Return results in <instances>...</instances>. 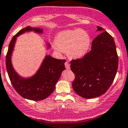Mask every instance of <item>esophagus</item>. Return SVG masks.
I'll list each match as a JSON object with an SVG mask.
<instances>
[{
    "mask_svg": "<svg viewBox=\"0 0 128 128\" xmlns=\"http://www.w3.org/2000/svg\"><path fill=\"white\" fill-rule=\"evenodd\" d=\"M65 68H66L67 70H69V69L70 68V63H69L68 62H65Z\"/></svg>",
    "mask_w": 128,
    "mask_h": 128,
    "instance_id": "1",
    "label": "esophagus"
}]
</instances>
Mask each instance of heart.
<instances>
[{"label": "heart", "instance_id": "1", "mask_svg": "<svg viewBox=\"0 0 128 128\" xmlns=\"http://www.w3.org/2000/svg\"><path fill=\"white\" fill-rule=\"evenodd\" d=\"M90 45V36L81 29L61 31L55 38V46L57 49L66 53L71 59L83 58L89 51Z\"/></svg>", "mask_w": 128, "mask_h": 128}]
</instances>
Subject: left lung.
I'll list each match as a JSON object with an SVG mask.
<instances>
[{"mask_svg": "<svg viewBox=\"0 0 128 128\" xmlns=\"http://www.w3.org/2000/svg\"><path fill=\"white\" fill-rule=\"evenodd\" d=\"M93 40L92 48L84 58L71 61L70 68L75 75L73 89L80 97L92 98L106 92L111 86L118 68V56L113 38L102 28Z\"/></svg>", "mask_w": 128, "mask_h": 128, "instance_id": "left-lung-1", "label": "left lung"}]
</instances>
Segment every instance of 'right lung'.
<instances>
[{"instance_id":"right-lung-1","label":"right lung","mask_w":128,"mask_h":128,"mask_svg":"<svg viewBox=\"0 0 128 128\" xmlns=\"http://www.w3.org/2000/svg\"><path fill=\"white\" fill-rule=\"evenodd\" d=\"M42 34L43 29L26 27L19 31L10 41L6 56V68L14 89L20 96L31 100H41L49 97L55 89V86L65 70V60H58L46 54L38 70L32 76H22L13 66L12 55L17 38L26 32H32ZM47 50L51 49L50 44L44 41Z\"/></svg>"}]
</instances>
